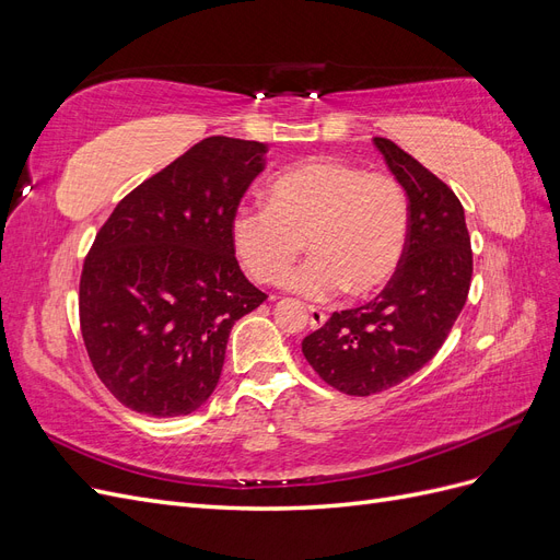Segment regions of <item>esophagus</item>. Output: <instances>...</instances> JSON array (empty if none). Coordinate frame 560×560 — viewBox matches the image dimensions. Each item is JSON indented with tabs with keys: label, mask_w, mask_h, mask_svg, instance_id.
<instances>
[{
	"label": "esophagus",
	"mask_w": 560,
	"mask_h": 560,
	"mask_svg": "<svg viewBox=\"0 0 560 560\" xmlns=\"http://www.w3.org/2000/svg\"><path fill=\"white\" fill-rule=\"evenodd\" d=\"M308 317H311V327L313 329L322 327L327 322V313L322 311V308H317V306H308Z\"/></svg>",
	"instance_id": "esophagus-1"
}]
</instances>
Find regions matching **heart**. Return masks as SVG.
<instances>
[{
    "instance_id": "obj_1",
    "label": "heart",
    "mask_w": 560,
    "mask_h": 560,
    "mask_svg": "<svg viewBox=\"0 0 560 560\" xmlns=\"http://www.w3.org/2000/svg\"><path fill=\"white\" fill-rule=\"evenodd\" d=\"M409 235L401 184L331 156L284 167L266 186V208H241L231 224L235 254L261 284L290 276L308 241L315 257L290 280L308 299L383 290L404 261Z\"/></svg>"
}]
</instances>
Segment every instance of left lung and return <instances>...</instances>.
<instances>
[{"instance_id": "left-lung-1", "label": "left lung", "mask_w": 560, "mask_h": 560, "mask_svg": "<svg viewBox=\"0 0 560 560\" xmlns=\"http://www.w3.org/2000/svg\"><path fill=\"white\" fill-rule=\"evenodd\" d=\"M404 186L411 235L385 290L303 338V358L338 393L369 397L413 376L444 346L471 282L465 210L448 186L393 140L374 138Z\"/></svg>"}]
</instances>
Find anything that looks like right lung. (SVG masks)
Segmentation results:
<instances>
[{"mask_svg":"<svg viewBox=\"0 0 560 560\" xmlns=\"http://www.w3.org/2000/svg\"><path fill=\"white\" fill-rule=\"evenodd\" d=\"M266 144L214 135L132 189L83 259L79 322L97 378L130 411L189 416L229 334L266 294L235 259L233 217Z\"/></svg>","mask_w":560,"mask_h":560,"instance_id":"1","label":"right lung"}]
</instances>
